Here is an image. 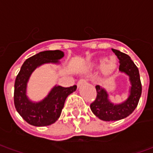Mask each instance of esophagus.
Listing matches in <instances>:
<instances>
[{"label": "esophagus", "instance_id": "34e87169", "mask_svg": "<svg viewBox=\"0 0 153 153\" xmlns=\"http://www.w3.org/2000/svg\"><path fill=\"white\" fill-rule=\"evenodd\" d=\"M84 83H86V79H82L79 80V82L77 83V85L78 87H80L82 84H83Z\"/></svg>", "mask_w": 153, "mask_h": 153}]
</instances>
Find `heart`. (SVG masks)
I'll use <instances>...</instances> for the list:
<instances>
[{
  "mask_svg": "<svg viewBox=\"0 0 153 153\" xmlns=\"http://www.w3.org/2000/svg\"><path fill=\"white\" fill-rule=\"evenodd\" d=\"M97 64L102 67V71L104 74H111L116 67V60L115 57H110L109 59H100Z\"/></svg>",
  "mask_w": 153,
  "mask_h": 153,
  "instance_id": "obj_1",
  "label": "heart"
}]
</instances>
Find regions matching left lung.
<instances>
[{
	"instance_id": "left-lung-1",
	"label": "left lung",
	"mask_w": 153,
	"mask_h": 153,
	"mask_svg": "<svg viewBox=\"0 0 153 153\" xmlns=\"http://www.w3.org/2000/svg\"><path fill=\"white\" fill-rule=\"evenodd\" d=\"M111 50L119 59V70L129 77L131 88L126 101L120 104H113L109 101L106 90L97 85V97L91 103L90 108L94 115L105 121L120 120L128 116L138 106L142 93V84L138 67L128 55L115 49Z\"/></svg>"
}]
</instances>
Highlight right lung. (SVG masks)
Listing matches in <instances>:
<instances>
[{"label": "right lung", "mask_w": 153, "mask_h": 153, "mask_svg": "<svg viewBox=\"0 0 153 153\" xmlns=\"http://www.w3.org/2000/svg\"><path fill=\"white\" fill-rule=\"evenodd\" d=\"M63 56L64 52L60 50L41 51L27 59L21 66L15 79L14 102L16 111L29 125L47 126L55 123L60 117L66 97L76 90V85L55 86L39 102H33L26 95L27 83L35 69L43 64H58Z\"/></svg>", "instance_id": "right-lung-1"}]
</instances>
